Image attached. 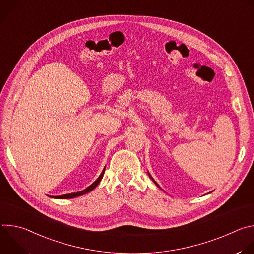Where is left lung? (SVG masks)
Masks as SVG:
<instances>
[{
    "label": "left lung",
    "mask_w": 254,
    "mask_h": 254,
    "mask_svg": "<svg viewBox=\"0 0 254 254\" xmlns=\"http://www.w3.org/2000/svg\"><path fill=\"white\" fill-rule=\"evenodd\" d=\"M148 174H149V176H150V178H151V179H152V181H153V182H154V183H155V184H156V185H157V186H158V187H159V188H161V187H160V186H159V185H158V183H157V182H156V181H155V180H154V179H153V177H152V176H151V174H150V173H149V172H148Z\"/></svg>",
    "instance_id": "8db88e82"
}]
</instances>
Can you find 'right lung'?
<instances>
[{"mask_svg":"<svg viewBox=\"0 0 254 254\" xmlns=\"http://www.w3.org/2000/svg\"><path fill=\"white\" fill-rule=\"evenodd\" d=\"M104 171H105V167H104V169L102 170V172H101V174H100V176L94 181V182L90 185V186H88L86 189H84V190H82V191H79V192H75V193H70V194H65V195H61V196H49V197H51V198H55V199H72V198H75V197H78V196H81V195H84V194H86V193H88V192H90V191H92L98 184H99V182L101 181V179H102V177H103V174H104Z\"/></svg>","mask_w":254,"mask_h":254,"instance_id":"1","label":"right lung"}]
</instances>
